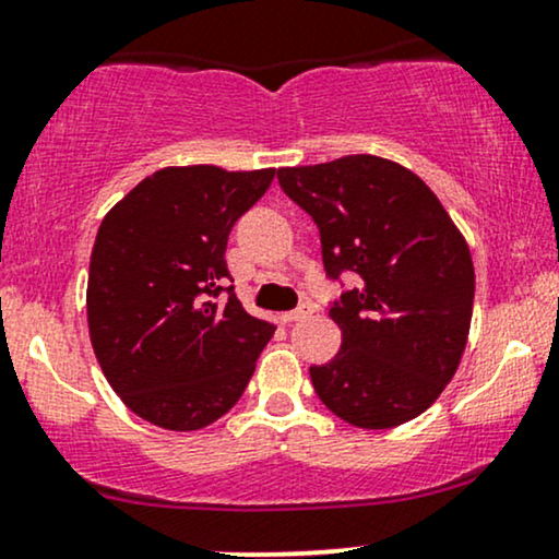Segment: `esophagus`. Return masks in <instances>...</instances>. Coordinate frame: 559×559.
<instances>
[{"mask_svg":"<svg viewBox=\"0 0 559 559\" xmlns=\"http://www.w3.org/2000/svg\"><path fill=\"white\" fill-rule=\"evenodd\" d=\"M312 312H314V307H312V305H301V307L294 309V312L281 314V320H284V322H297V320H305V318H309V314H312Z\"/></svg>","mask_w":559,"mask_h":559,"instance_id":"esophagus-1","label":"esophagus"}]
</instances>
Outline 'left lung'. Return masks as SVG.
I'll return each instance as SVG.
<instances>
[{"instance_id":"8db88e82","label":"left lung","mask_w":559,"mask_h":559,"mask_svg":"<svg viewBox=\"0 0 559 559\" xmlns=\"http://www.w3.org/2000/svg\"><path fill=\"white\" fill-rule=\"evenodd\" d=\"M320 231L322 267L344 286L328 301L341 352L309 367L314 393L354 427L419 416L459 369L474 307V262L437 194L393 160L344 156L278 169Z\"/></svg>"}]
</instances>
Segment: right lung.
Returning a JSON list of instances; mask_svg holds the SVG:
<instances>
[{
	"label": "right lung",
	"mask_w": 559,
	"mask_h": 559,
	"mask_svg": "<svg viewBox=\"0 0 559 559\" xmlns=\"http://www.w3.org/2000/svg\"><path fill=\"white\" fill-rule=\"evenodd\" d=\"M275 169L171 166L106 213L87 273V328L114 393L151 425L192 432L245 393L275 328L245 312L226 267L237 221Z\"/></svg>",
	"instance_id": "obj_1"
}]
</instances>
